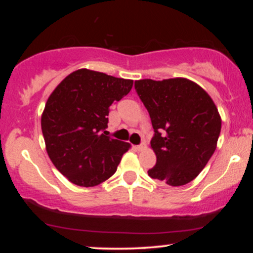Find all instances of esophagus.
I'll return each instance as SVG.
<instances>
[{"label":"esophagus","instance_id":"esophagus-1","mask_svg":"<svg viewBox=\"0 0 253 253\" xmlns=\"http://www.w3.org/2000/svg\"><path fill=\"white\" fill-rule=\"evenodd\" d=\"M136 149H138L139 151H143V150H145V149H146V144H145V143H143V144L138 145V146H136Z\"/></svg>","mask_w":253,"mask_h":253}]
</instances>
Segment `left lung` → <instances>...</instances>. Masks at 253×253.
Segmentation results:
<instances>
[{"instance_id":"left-lung-1","label":"left lung","mask_w":253,"mask_h":253,"mask_svg":"<svg viewBox=\"0 0 253 253\" xmlns=\"http://www.w3.org/2000/svg\"><path fill=\"white\" fill-rule=\"evenodd\" d=\"M134 86L155 129L157 163L149 176L172 187L191 182L216 149L221 118L215 103L187 78L140 80Z\"/></svg>"}]
</instances>
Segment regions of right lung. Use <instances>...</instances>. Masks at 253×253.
Masks as SVG:
<instances>
[{
	"mask_svg": "<svg viewBox=\"0 0 253 253\" xmlns=\"http://www.w3.org/2000/svg\"><path fill=\"white\" fill-rule=\"evenodd\" d=\"M132 80L80 69L52 91L42 115L46 151L60 173L95 187L115 173L128 143L106 135L109 107L130 91Z\"/></svg>",
	"mask_w": 253,
	"mask_h": 253,
	"instance_id": "right-lung-1",
	"label": "right lung"
}]
</instances>
